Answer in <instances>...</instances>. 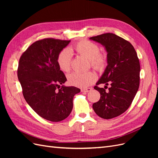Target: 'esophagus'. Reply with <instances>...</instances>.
<instances>
[{
  "mask_svg": "<svg viewBox=\"0 0 158 158\" xmlns=\"http://www.w3.org/2000/svg\"><path fill=\"white\" fill-rule=\"evenodd\" d=\"M82 92H90V91L92 90V88H83L82 89Z\"/></svg>",
  "mask_w": 158,
  "mask_h": 158,
  "instance_id": "1",
  "label": "esophagus"
}]
</instances>
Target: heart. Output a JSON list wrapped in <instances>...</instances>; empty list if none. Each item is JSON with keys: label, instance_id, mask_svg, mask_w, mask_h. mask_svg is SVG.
Listing matches in <instances>:
<instances>
[{"label": "heart", "instance_id": "obj_1", "mask_svg": "<svg viewBox=\"0 0 158 158\" xmlns=\"http://www.w3.org/2000/svg\"><path fill=\"white\" fill-rule=\"evenodd\" d=\"M74 49L90 60L91 64L95 69H102L106 63V56L99 53V48L97 44L88 40L80 41L74 46ZM70 49L62 50L57 56L56 63L59 68L64 73H68L70 69L72 60ZM96 80V76L92 72L80 73L74 72L68 75L69 82L78 87H86Z\"/></svg>", "mask_w": 158, "mask_h": 158}]
</instances>
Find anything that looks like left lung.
<instances>
[{
  "label": "left lung",
  "instance_id": "1",
  "mask_svg": "<svg viewBox=\"0 0 158 158\" xmlns=\"http://www.w3.org/2000/svg\"><path fill=\"white\" fill-rule=\"evenodd\" d=\"M89 40L103 46L107 53V65L96 85L111 82L108 92L94 87L101 97L92 107L99 117L110 119L125 112L135 97L140 84L139 59L131 43L113 33H103Z\"/></svg>",
  "mask_w": 158,
  "mask_h": 158
}]
</instances>
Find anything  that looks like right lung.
Instances as JSON below:
<instances>
[{
    "mask_svg": "<svg viewBox=\"0 0 158 158\" xmlns=\"http://www.w3.org/2000/svg\"><path fill=\"white\" fill-rule=\"evenodd\" d=\"M70 42L52 38L37 41L19 60L18 78L24 99L37 114L52 122L69 117L74 96L80 92L76 87L65 86L66 78L56 63L59 52Z\"/></svg>",
    "mask_w": 158,
    "mask_h": 158,
    "instance_id": "right-lung-1",
    "label": "right lung"
}]
</instances>
